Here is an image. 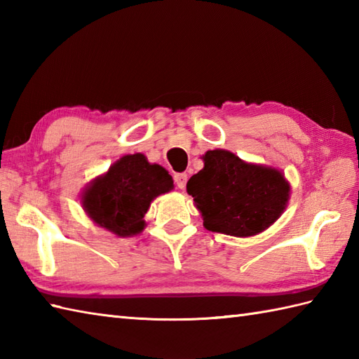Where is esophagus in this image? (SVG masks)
Listing matches in <instances>:
<instances>
[{"label":"esophagus","mask_w":359,"mask_h":359,"mask_svg":"<svg viewBox=\"0 0 359 359\" xmlns=\"http://www.w3.org/2000/svg\"><path fill=\"white\" fill-rule=\"evenodd\" d=\"M187 180H188V174L187 172H179L174 175V182L180 189H184L187 187Z\"/></svg>","instance_id":"34e87169"}]
</instances>
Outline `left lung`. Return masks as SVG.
<instances>
[{"label": "left lung", "instance_id": "left-lung-1", "mask_svg": "<svg viewBox=\"0 0 359 359\" xmlns=\"http://www.w3.org/2000/svg\"><path fill=\"white\" fill-rule=\"evenodd\" d=\"M187 191L194 197L207 230L248 238L279 219L290 185L279 170L212 149L205 152L203 170L188 180Z\"/></svg>", "mask_w": 359, "mask_h": 359}]
</instances>
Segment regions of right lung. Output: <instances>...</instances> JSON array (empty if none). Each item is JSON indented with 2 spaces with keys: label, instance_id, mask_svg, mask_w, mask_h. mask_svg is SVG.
Instances as JSON below:
<instances>
[{
  "label": "right lung",
  "instance_id": "obj_1",
  "mask_svg": "<svg viewBox=\"0 0 359 359\" xmlns=\"http://www.w3.org/2000/svg\"><path fill=\"white\" fill-rule=\"evenodd\" d=\"M172 188L163 166L149 163L143 154H128L83 189L81 205L98 226L129 238L143 231L151 202Z\"/></svg>",
  "mask_w": 359,
  "mask_h": 359
}]
</instances>
